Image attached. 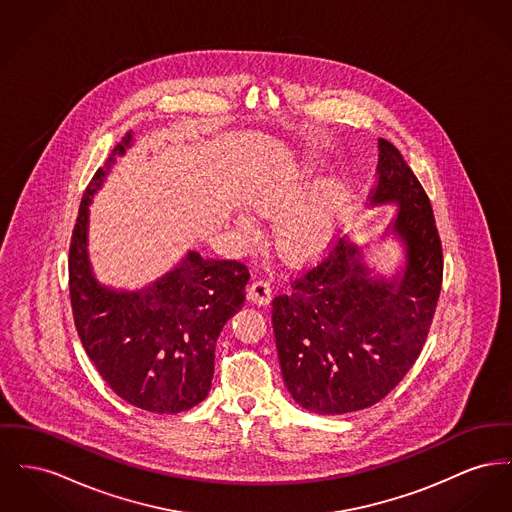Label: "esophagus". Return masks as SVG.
<instances>
[{"mask_svg":"<svg viewBox=\"0 0 512 512\" xmlns=\"http://www.w3.org/2000/svg\"><path fill=\"white\" fill-rule=\"evenodd\" d=\"M272 288L271 282L267 278H257L251 282L249 290H247V298L253 303H259V305H265L271 301Z\"/></svg>","mask_w":512,"mask_h":512,"instance_id":"esophagus-1","label":"esophagus"}]
</instances>
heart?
Wrapping results in <instances>:
<instances>
[{
  "instance_id": "obj_1",
  "label": "heart",
  "mask_w": 512,
  "mask_h": 512,
  "mask_svg": "<svg viewBox=\"0 0 512 512\" xmlns=\"http://www.w3.org/2000/svg\"><path fill=\"white\" fill-rule=\"evenodd\" d=\"M317 170L313 164L284 168L257 181L247 193V203L261 214L288 211L307 187L315 181ZM346 201V191L340 183H325L307 203L286 212L274 230L278 251L290 261H307L323 253L331 245L338 218ZM243 232H251L253 222L240 218Z\"/></svg>"
}]
</instances>
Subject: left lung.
Returning a JSON list of instances; mask_svg holds the SVG:
<instances>
[{"label": "left lung", "instance_id": "8db88e82", "mask_svg": "<svg viewBox=\"0 0 512 512\" xmlns=\"http://www.w3.org/2000/svg\"><path fill=\"white\" fill-rule=\"evenodd\" d=\"M396 203L387 228L406 263L392 280L363 263L360 245L336 241L327 257L294 276L272 300V329L284 383L301 408L348 414L377 404L416 363L443 282V247L427 193L398 149L379 139L369 205Z\"/></svg>", "mask_w": 512, "mask_h": 512}]
</instances>
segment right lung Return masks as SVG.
<instances>
[{"label":"right lung","mask_w":512,"mask_h":512,"mask_svg":"<svg viewBox=\"0 0 512 512\" xmlns=\"http://www.w3.org/2000/svg\"><path fill=\"white\" fill-rule=\"evenodd\" d=\"M133 135L125 133L83 195L69 245V296L73 321L100 377L125 402L178 414L211 391L214 348L226 321L241 309L249 271L240 261L205 259L189 251L176 269L139 292L112 290L94 278L87 251L89 205L116 156Z\"/></svg>","instance_id":"add662e5"}]
</instances>
